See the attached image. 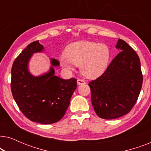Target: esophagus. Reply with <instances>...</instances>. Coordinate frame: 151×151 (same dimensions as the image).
I'll use <instances>...</instances> for the list:
<instances>
[{
  "mask_svg": "<svg viewBox=\"0 0 151 151\" xmlns=\"http://www.w3.org/2000/svg\"><path fill=\"white\" fill-rule=\"evenodd\" d=\"M77 83L78 85H81V84H84L86 83L85 81L83 80H81V79H78L77 80Z\"/></svg>",
  "mask_w": 151,
  "mask_h": 151,
  "instance_id": "1",
  "label": "esophagus"
}]
</instances>
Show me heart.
I'll return each instance as SVG.
<instances>
[{"label":"heart","instance_id":"obj_1","mask_svg":"<svg viewBox=\"0 0 151 151\" xmlns=\"http://www.w3.org/2000/svg\"><path fill=\"white\" fill-rule=\"evenodd\" d=\"M111 59V50L104 43L80 40L68 45L65 55L60 57L64 69H73V64L80 65V69L84 76L96 78L106 71Z\"/></svg>","mask_w":151,"mask_h":151}]
</instances>
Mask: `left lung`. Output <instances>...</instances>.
Instances as JSON below:
<instances>
[{
  "mask_svg": "<svg viewBox=\"0 0 151 151\" xmlns=\"http://www.w3.org/2000/svg\"><path fill=\"white\" fill-rule=\"evenodd\" d=\"M115 47L120 52L100 78L88 84L94 110L105 119L122 117L131 110L143 81L140 60L135 51L121 39Z\"/></svg>",
  "mask_w": 151,
  "mask_h": 151,
  "instance_id": "8db88e82",
  "label": "left lung"
}]
</instances>
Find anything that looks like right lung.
<instances>
[{
  "label": "right lung",
  "instance_id": "obj_1",
  "mask_svg": "<svg viewBox=\"0 0 151 151\" xmlns=\"http://www.w3.org/2000/svg\"><path fill=\"white\" fill-rule=\"evenodd\" d=\"M45 51L39 40L28 45L16 58L12 68L11 89L20 110L31 121L51 124L63 118L77 87V80L62 79L55 75L59 67L56 59L51 58L46 73L34 76L29 69L32 55Z\"/></svg>",
  "mask_w": 151,
  "mask_h": 151
}]
</instances>
